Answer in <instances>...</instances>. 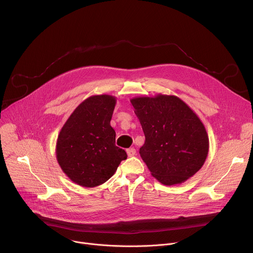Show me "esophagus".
I'll list each match as a JSON object with an SVG mask.
<instances>
[{"label": "esophagus", "instance_id": "esophagus-1", "mask_svg": "<svg viewBox=\"0 0 253 253\" xmlns=\"http://www.w3.org/2000/svg\"><path fill=\"white\" fill-rule=\"evenodd\" d=\"M127 154L129 157H132L134 155H136V149L135 148H129L127 149Z\"/></svg>", "mask_w": 253, "mask_h": 253}]
</instances>
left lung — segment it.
<instances>
[{"instance_id":"8db88e82","label":"left lung","mask_w":253,"mask_h":253,"mask_svg":"<svg viewBox=\"0 0 253 253\" xmlns=\"http://www.w3.org/2000/svg\"><path fill=\"white\" fill-rule=\"evenodd\" d=\"M145 143L140 156L164 185L185 182L203 166L209 150L206 129L191 108L174 95L130 100Z\"/></svg>"}]
</instances>
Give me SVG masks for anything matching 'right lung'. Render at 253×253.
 <instances>
[{
	"label": "right lung",
	"instance_id": "right-lung-1",
	"mask_svg": "<svg viewBox=\"0 0 253 253\" xmlns=\"http://www.w3.org/2000/svg\"><path fill=\"white\" fill-rule=\"evenodd\" d=\"M116 97L95 95L84 100L62 127L56 157L63 172L74 183L96 187L110 179L122 160L125 150L115 145V130L110 121Z\"/></svg>",
	"mask_w": 253,
	"mask_h": 253
}]
</instances>
